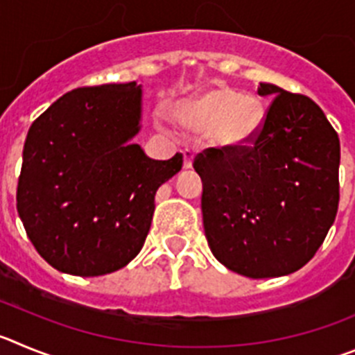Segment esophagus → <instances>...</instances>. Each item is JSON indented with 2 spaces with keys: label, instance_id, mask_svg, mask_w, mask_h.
<instances>
[{
  "label": "esophagus",
  "instance_id": "obj_1",
  "mask_svg": "<svg viewBox=\"0 0 355 355\" xmlns=\"http://www.w3.org/2000/svg\"><path fill=\"white\" fill-rule=\"evenodd\" d=\"M182 154H184V168H185V170H191V168H193L194 155H196V154H194V150L185 148Z\"/></svg>",
  "mask_w": 355,
  "mask_h": 355
}]
</instances>
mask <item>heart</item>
<instances>
[{
	"instance_id": "heart-1",
	"label": "heart",
	"mask_w": 355,
	"mask_h": 355,
	"mask_svg": "<svg viewBox=\"0 0 355 355\" xmlns=\"http://www.w3.org/2000/svg\"><path fill=\"white\" fill-rule=\"evenodd\" d=\"M175 122L189 132H203L216 148L245 150L263 132L267 110L258 95L232 86H214L177 102L171 111Z\"/></svg>"
}]
</instances>
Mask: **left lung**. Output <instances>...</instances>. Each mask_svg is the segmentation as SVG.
<instances>
[{"mask_svg": "<svg viewBox=\"0 0 355 355\" xmlns=\"http://www.w3.org/2000/svg\"><path fill=\"white\" fill-rule=\"evenodd\" d=\"M258 95L274 101L253 148H209L193 164L210 251L253 279L304 267L340 201V139L324 111L272 83H260Z\"/></svg>", "mask_w": 355, "mask_h": 355, "instance_id": "1", "label": "left lung"}]
</instances>
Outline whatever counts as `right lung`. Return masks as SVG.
<instances>
[{
    "instance_id": "add662e5",
    "label": "right lung",
    "mask_w": 355,
    "mask_h": 355,
    "mask_svg": "<svg viewBox=\"0 0 355 355\" xmlns=\"http://www.w3.org/2000/svg\"><path fill=\"white\" fill-rule=\"evenodd\" d=\"M136 81L78 88L33 122L22 150L17 212L54 269L102 276L141 251L155 193L182 170V154L155 161L132 143L141 130Z\"/></svg>"
}]
</instances>
